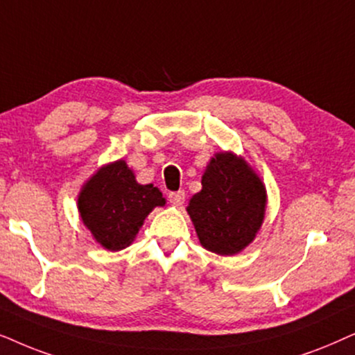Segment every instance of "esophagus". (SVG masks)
Masks as SVG:
<instances>
[{
  "mask_svg": "<svg viewBox=\"0 0 355 355\" xmlns=\"http://www.w3.org/2000/svg\"><path fill=\"white\" fill-rule=\"evenodd\" d=\"M168 202L175 207H180L183 202H185V193H183V191L168 193Z\"/></svg>",
  "mask_w": 355,
  "mask_h": 355,
  "instance_id": "esophagus-1",
  "label": "esophagus"
}]
</instances>
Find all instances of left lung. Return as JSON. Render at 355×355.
<instances>
[{"instance_id":"8db88e82","label":"left lung","mask_w":355,"mask_h":355,"mask_svg":"<svg viewBox=\"0 0 355 355\" xmlns=\"http://www.w3.org/2000/svg\"><path fill=\"white\" fill-rule=\"evenodd\" d=\"M201 191L187 211L200 243L212 253L230 257L257 237L266 212V188L242 157L217 153L201 178Z\"/></svg>"}]
</instances>
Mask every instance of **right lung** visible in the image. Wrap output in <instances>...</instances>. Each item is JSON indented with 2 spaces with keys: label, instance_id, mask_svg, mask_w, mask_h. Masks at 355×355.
Masks as SVG:
<instances>
[{
  "label": "right lung",
  "instance_id": "right-lung-1",
  "mask_svg": "<svg viewBox=\"0 0 355 355\" xmlns=\"http://www.w3.org/2000/svg\"><path fill=\"white\" fill-rule=\"evenodd\" d=\"M159 188L139 185L125 160L103 165L84 183L78 209L97 243L110 252L126 248L155 206H164Z\"/></svg>",
  "mask_w": 355,
  "mask_h": 355
}]
</instances>
